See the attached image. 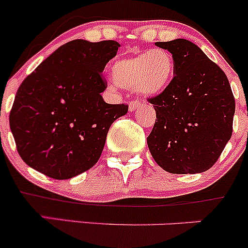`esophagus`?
<instances>
[{
  "label": "esophagus",
  "instance_id": "esophagus-1",
  "mask_svg": "<svg viewBox=\"0 0 248 248\" xmlns=\"http://www.w3.org/2000/svg\"><path fill=\"white\" fill-rule=\"evenodd\" d=\"M140 106H141V103H140L139 101H133V102H131V103H129L128 110L132 112V111H134L136 109L140 108Z\"/></svg>",
  "mask_w": 248,
  "mask_h": 248
}]
</instances>
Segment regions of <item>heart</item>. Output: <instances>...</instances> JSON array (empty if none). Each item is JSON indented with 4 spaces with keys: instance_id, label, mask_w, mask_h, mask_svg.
Masks as SVG:
<instances>
[{
    "instance_id": "obj_1",
    "label": "heart",
    "mask_w": 248,
    "mask_h": 248,
    "mask_svg": "<svg viewBox=\"0 0 248 248\" xmlns=\"http://www.w3.org/2000/svg\"><path fill=\"white\" fill-rule=\"evenodd\" d=\"M111 72L115 82L124 89H137L142 94L156 96L170 85L175 64L168 50L154 49L117 60Z\"/></svg>"
}]
</instances>
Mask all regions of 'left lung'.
Here are the masks:
<instances>
[{
	"instance_id": "1",
	"label": "left lung",
	"mask_w": 248,
	"mask_h": 248,
	"mask_svg": "<svg viewBox=\"0 0 248 248\" xmlns=\"http://www.w3.org/2000/svg\"><path fill=\"white\" fill-rule=\"evenodd\" d=\"M155 44L172 55L175 77L161 94L149 101L157 119L147 146L166 171H206L232 137L235 99L228 78L187 39Z\"/></svg>"
}]
</instances>
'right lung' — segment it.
<instances>
[{"label": "right lung", "instance_id": "1", "mask_svg": "<svg viewBox=\"0 0 248 248\" xmlns=\"http://www.w3.org/2000/svg\"><path fill=\"white\" fill-rule=\"evenodd\" d=\"M115 41L74 39L55 50L16 92L9 126L22 161L34 170L67 180L97 163L112 122L128 111L108 104L104 67L116 56Z\"/></svg>", "mask_w": 248, "mask_h": 248}]
</instances>
